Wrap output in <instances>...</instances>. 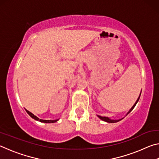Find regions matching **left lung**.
<instances>
[{"mask_svg":"<svg viewBox=\"0 0 159 159\" xmlns=\"http://www.w3.org/2000/svg\"><path fill=\"white\" fill-rule=\"evenodd\" d=\"M140 95H141V93L139 94V98H138V99H137L136 102H135V103H134V105L133 106V107H132V108L130 109V111H129L127 113V115H128V114H129V113H130V111H132V110H133V109H134V107H135V105L137 104V103H138V102L139 101V98H140ZM98 116L99 118H100L101 120H104V121H106V122H107V123H116V122L120 121V120H122V119H123V118H120V119H118V120H113V119H111V118H108V117H106V116H99V115H98Z\"/></svg>","mask_w":159,"mask_h":159,"instance_id":"obj_1","label":"left lung"}]
</instances>
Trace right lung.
Wrapping results in <instances>:
<instances>
[{
  "label": "right lung",
  "mask_w": 159,
  "mask_h": 159,
  "mask_svg": "<svg viewBox=\"0 0 159 159\" xmlns=\"http://www.w3.org/2000/svg\"><path fill=\"white\" fill-rule=\"evenodd\" d=\"M26 111L28 113V114L30 116L31 118H34V119L36 120H39V121H40V122H43V123H55L58 120V119H57V120H43V119H40L39 118H38L36 116H35L34 114H32V113H31L30 111H29L28 110L26 109Z\"/></svg>",
  "instance_id": "right-lung-1"
}]
</instances>
